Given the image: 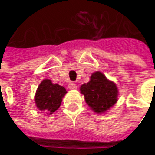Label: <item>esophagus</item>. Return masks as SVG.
I'll use <instances>...</instances> for the list:
<instances>
[{"label": "esophagus", "mask_w": 155, "mask_h": 155, "mask_svg": "<svg viewBox=\"0 0 155 155\" xmlns=\"http://www.w3.org/2000/svg\"><path fill=\"white\" fill-rule=\"evenodd\" d=\"M68 87H69V89H71V90H77V88H78L77 84H76L75 83H73V82L70 83V84H69Z\"/></svg>", "instance_id": "1"}]
</instances>
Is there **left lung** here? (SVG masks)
I'll return each instance as SVG.
<instances>
[{"instance_id": "left-lung-1", "label": "left lung", "mask_w": 155, "mask_h": 155, "mask_svg": "<svg viewBox=\"0 0 155 155\" xmlns=\"http://www.w3.org/2000/svg\"><path fill=\"white\" fill-rule=\"evenodd\" d=\"M80 92L89 107L96 113H104L117 102L118 89L100 71L91 76V80L80 87Z\"/></svg>"}]
</instances>
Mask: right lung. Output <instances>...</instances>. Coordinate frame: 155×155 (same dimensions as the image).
Wrapping results in <instances>:
<instances>
[{
	"label": "right lung",
	"mask_w": 155,
	"mask_h": 155,
	"mask_svg": "<svg viewBox=\"0 0 155 155\" xmlns=\"http://www.w3.org/2000/svg\"><path fill=\"white\" fill-rule=\"evenodd\" d=\"M66 93L64 87L52 84L50 79H45L36 91L34 101L38 110L50 115L60 107L62 98Z\"/></svg>",
	"instance_id": "obj_1"
}]
</instances>
